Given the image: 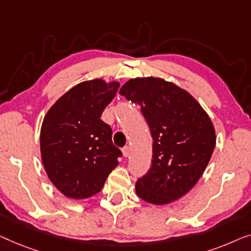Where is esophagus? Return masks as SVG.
<instances>
[{"mask_svg": "<svg viewBox=\"0 0 251 251\" xmlns=\"http://www.w3.org/2000/svg\"><path fill=\"white\" fill-rule=\"evenodd\" d=\"M122 151H123V156H124V157H128L129 151H130L129 147H124V148H123Z\"/></svg>", "mask_w": 251, "mask_h": 251, "instance_id": "34e87169", "label": "esophagus"}]
</instances>
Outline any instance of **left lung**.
Returning a JSON list of instances; mask_svg holds the SVG:
<instances>
[{"label": "left lung", "mask_w": 251, "mask_h": 251, "mask_svg": "<svg viewBox=\"0 0 251 251\" xmlns=\"http://www.w3.org/2000/svg\"><path fill=\"white\" fill-rule=\"evenodd\" d=\"M119 93L141 105L152 136V160L136 195L153 204L177 200L203 174L216 135L210 118L188 92L161 78L130 79Z\"/></svg>", "instance_id": "left-lung-1"}]
</instances>
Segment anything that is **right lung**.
Listing matches in <instances>:
<instances>
[{
	"label": "right lung",
	"instance_id": "right-lung-1",
	"mask_svg": "<svg viewBox=\"0 0 251 251\" xmlns=\"http://www.w3.org/2000/svg\"><path fill=\"white\" fill-rule=\"evenodd\" d=\"M119 83L87 80L74 86L52 105L41 128L45 172L66 197L85 199L103 188L122 151L112 143V129L101 115Z\"/></svg>",
	"mask_w": 251,
	"mask_h": 251
}]
</instances>
